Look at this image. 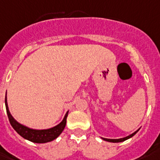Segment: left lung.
Listing matches in <instances>:
<instances>
[{"label": "left lung", "mask_w": 160, "mask_h": 160, "mask_svg": "<svg viewBox=\"0 0 160 160\" xmlns=\"http://www.w3.org/2000/svg\"><path fill=\"white\" fill-rule=\"evenodd\" d=\"M138 130H137L136 132H134L133 133H132V134H130V135L127 136V137H125V138H118V139H110V138H102L103 140L105 141H108V142H112V143H119V142H122V141H125L127 140V139H128V138H130L131 137H133L134 134H135L137 132H138Z\"/></svg>", "instance_id": "1"}]
</instances>
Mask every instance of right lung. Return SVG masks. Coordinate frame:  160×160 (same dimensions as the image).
<instances>
[{
	"instance_id": "add662e5",
	"label": "right lung",
	"mask_w": 160,
	"mask_h": 160,
	"mask_svg": "<svg viewBox=\"0 0 160 160\" xmlns=\"http://www.w3.org/2000/svg\"><path fill=\"white\" fill-rule=\"evenodd\" d=\"M5 103H6V108H7V112L8 118H9L10 123L14 128L15 130L17 131L18 134L22 136V138H26L27 140L32 141L33 143H48L50 141L54 140L57 138L58 136L60 135L64 129V128L66 126L67 122V117H68V112L65 115V117L63 120L59 123L58 125L55 127L52 128H48V129H42V130H37V129H32L26 127L24 125L20 124L19 122H17L16 120L13 118L8 109V106H7V96L5 98Z\"/></svg>"
}]
</instances>
